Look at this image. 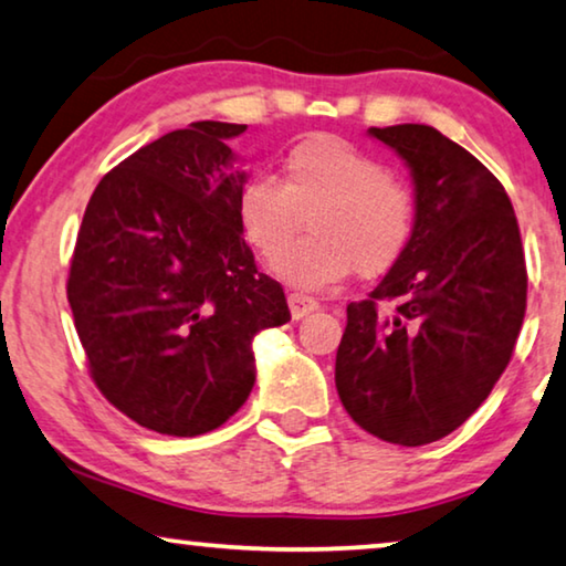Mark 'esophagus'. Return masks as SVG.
Listing matches in <instances>:
<instances>
[{
	"instance_id": "obj_1",
	"label": "esophagus",
	"mask_w": 566,
	"mask_h": 566,
	"mask_svg": "<svg viewBox=\"0 0 566 566\" xmlns=\"http://www.w3.org/2000/svg\"><path fill=\"white\" fill-rule=\"evenodd\" d=\"M286 302H290V310H292L294 319L307 317L310 312H315L319 307L315 297H307V294H300V292H292L290 297H286Z\"/></svg>"
}]
</instances>
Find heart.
Wrapping results in <instances>:
<instances>
[{
  "label": "heart",
  "mask_w": 566,
  "mask_h": 566,
  "mask_svg": "<svg viewBox=\"0 0 566 566\" xmlns=\"http://www.w3.org/2000/svg\"><path fill=\"white\" fill-rule=\"evenodd\" d=\"M308 216L313 233L289 243ZM243 239L300 290H323L353 269L376 276L403 256L415 233V196L374 155L340 137L302 139L282 157L280 180L254 175L235 200Z\"/></svg>",
  "instance_id": "obj_1"
}]
</instances>
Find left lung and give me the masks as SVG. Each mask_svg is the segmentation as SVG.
<instances>
[{
	"label": "left lung",
	"mask_w": 566,
	"mask_h": 566,
	"mask_svg": "<svg viewBox=\"0 0 566 566\" xmlns=\"http://www.w3.org/2000/svg\"><path fill=\"white\" fill-rule=\"evenodd\" d=\"M415 180V233L368 300L350 302L335 386L358 427L419 447L454 432L509 366L526 312L518 221L488 167L434 126H370ZM396 298L391 313L377 302Z\"/></svg>",
	"instance_id": "obj_1"
}]
</instances>
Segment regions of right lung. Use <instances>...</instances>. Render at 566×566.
Wrapping results in <instances>:
<instances>
[{"label": "right lung", "instance_id": "1", "mask_svg": "<svg viewBox=\"0 0 566 566\" xmlns=\"http://www.w3.org/2000/svg\"><path fill=\"white\" fill-rule=\"evenodd\" d=\"M247 124L196 122L101 177L75 241L67 302L98 391L170 437L218 429L256 381L254 335L290 323L235 200L247 172L226 142Z\"/></svg>", "mask_w": 566, "mask_h": 566}]
</instances>
